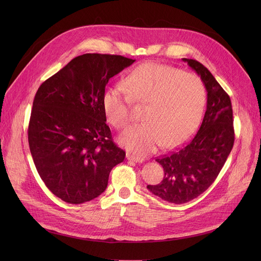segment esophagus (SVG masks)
Returning <instances> with one entry per match:
<instances>
[{
    "instance_id": "obj_1",
    "label": "esophagus",
    "mask_w": 261,
    "mask_h": 261,
    "mask_svg": "<svg viewBox=\"0 0 261 261\" xmlns=\"http://www.w3.org/2000/svg\"><path fill=\"white\" fill-rule=\"evenodd\" d=\"M127 160L132 161V162H135V163H143V162H144V159L139 158V156H135V155L130 154V153L127 154Z\"/></svg>"
}]
</instances>
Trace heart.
<instances>
[{"label": "heart", "instance_id": "heart-1", "mask_svg": "<svg viewBox=\"0 0 261 261\" xmlns=\"http://www.w3.org/2000/svg\"><path fill=\"white\" fill-rule=\"evenodd\" d=\"M123 87L110 86L102 95L108 120L117 129L132 119V105H146L145 120L128 128L119 142L130 152L144 156L162 144L170 148L182 144L199 123L206 100L201 79L195 74L160 63H145L133 70Z\"/></svg>", "mask_w": 261, "mask_h": 261}]
</instances>
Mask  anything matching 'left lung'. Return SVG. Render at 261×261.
<instances>
[{
	"instance_id": "1",
	"label": "left lung",
	"mask_w": 261,
	"mask_h": 261,
	"mask_svg": "<svg viewBox=\"0 0 261 261\" xmlns=\"http://www.w3.org/2000/svg\"><path fill=\"white\" fill-rule=\"evenodd\" d=\"M197 72L207 91V106L199 131L184 147L156 158L163 181L148 185L150 193L169 203L183 204L203 194L217 179L231 148L235 132L228 94L212 73L195 59H182Z\"/></svg>"
}]
</instances>
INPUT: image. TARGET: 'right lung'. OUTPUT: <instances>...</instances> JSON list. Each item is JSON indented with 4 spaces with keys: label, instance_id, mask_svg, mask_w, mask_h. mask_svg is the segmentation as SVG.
Here are the masks:
<instances>
[{
    "label": "right lung",
    "instance_id": "add662e5",
    "mask_svg": "<svg viewBox=\"0 0 261 261\" xmlns=\"http://www.w3.org/2000/svg\"><path fill=\"white\" fill-rule=\"evenodd\" d=\"M135 60L108 54L75 57L41 85L29 125L35 166L51 193L70 204L97 198L126 152L106 123L109 79Z\"/></svg>",
    "mask_w": 261,
    "mask_h": 261
}]
</instances>
